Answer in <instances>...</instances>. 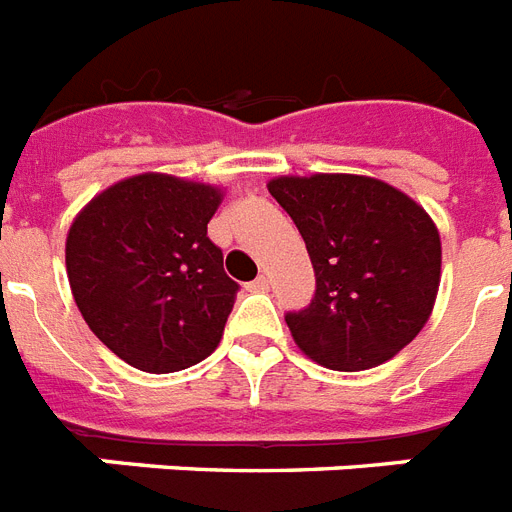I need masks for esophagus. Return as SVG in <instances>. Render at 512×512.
Segmentation results:
<instances>
[{
    "instance_id": "obj_1",
    "label": "esophagus",
    "mask_w": 512,
    "mask_h": 512,
    "mask_svg": "<svg viewBox=\"0 0 512 512\" xmlns=\"http://www.w3.org/2000/svg\"><path fill=\"white\" fill-rule=\"evenodd\" d=\"M248 290H253V293H264V290H269V280L264 275H259L251 285H248Z\"/></svg>"
}]
</instances>
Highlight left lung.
<instances>
[{
    "instance_id": "obj_1",
    "label": "left lung",
    "mask_w": 512,
    "mask_h": 512,
    "mask_svg": "<svg viewBox=\"0 0 512 512\" xmlns=\"http://www.w3.org/2000/svg\"><path fill=\"white\" fill-rule=\"evenodd\" d=\"M267 187L304 237L317 277L312 304L285 314L298 349L330 370L383 365L433 312V219L402 190L357 174L277 177Z\"/></svg>"
}]
</instances>
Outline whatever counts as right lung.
Here are the masks:
<instances>
[{
	"label": "right lung",
	"mask_w": 512,
	"mask_h": 512,
	"mask_svg": "<svg viewBox=\"0 0 512 512\" xmlns=\"http://www.w3.org/2000/svg\"><path fill=\"white\" fill-rule=\"evenodd\" d=\"M219 187L137 174L92 198L65 240L81 317L126 365L177 372L219 346L240 285L208 222Z\"/></svg>",
	"instance_id": "obj_1"
}]
</instances>
